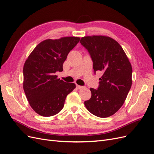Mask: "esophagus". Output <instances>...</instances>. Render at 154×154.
I'll return each instance as SVG.
<instances>
[{"label":"esophagus","instance_id":"esophagus-1","mask_svg":"<svg viewBox=\"0 0 154 154\" xmlns=\"http://www.w3.org/2000/svg\"><path fill=\"white\" fill-rule=\"evenodd\" d=\"M76 88H78V89H82V88H85V87H83V86H80V85H77V84H76Z\"/></svg>","mask_w":154,"mask_h":154}]
</instances>
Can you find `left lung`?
I'll use <instances>...</instances> for the list:
<instances>
[{
	"mask_svg": "<svg viewBox=\"0 0 154 154\" xmlns=\"http://www.w3.org/2000/svg\"><path fill=\"white\" fill-rule=\"evenodd\" d=\"M80 43L91 56L94 73L103 72L98 87L90 88L91 97L84 104L96 116L109 117L122 107L127 98L132 86V66L122 46L110 37L85 36Z\"/></svg>",
	"mask_w": 154,
	"mask_h": 154,
	"instance_id": "1",
	"label": "left lung"
}]
</instances>
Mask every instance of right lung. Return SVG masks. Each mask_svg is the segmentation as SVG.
I'll return each instance as SVG.
<instances>
[{
	"label": "right lung",
	"mask_w": 154,
	"mask_h": 154,
	"mask_svg": "<svg viewBox=\"0 0 154 154\" xmlns=\"http://www.w3.org/2000/svg\"><path fill=\"white\" fill-rule=\"evenodd\" d=\"M79 37L48 39L36 46L23 68V88L31 108L37 114L49 117L58 114L67 96L76 88L75 83L57 78L55 73L63 71V63Z\"/></svg>",
	"instance_id": "add662e5"
}]
</instances>
